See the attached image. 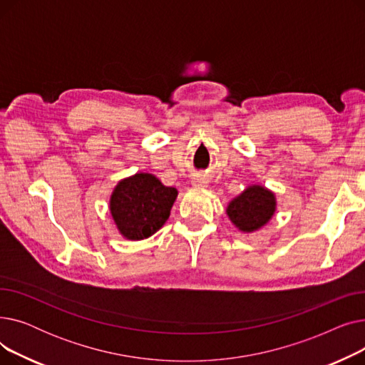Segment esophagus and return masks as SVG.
I'll return each mask as SVG.
<instances>
[{
  "label": "esophagus",
  "mask_w": 365,
  "mask_h": 365,
  "mask_svg": "<svg viewBox=\"0 0 365 365\" xmlns=\"http://www.w3.org/2000/svg\"><path fill=\"white\" fill-rule=\"evenodd\" d=\"M190 183H192V186H195V187H205L208 180L202 176H194L192 180H190Z\"/></svg>",
  "instance_id": "obj_1"
}]
</instances>
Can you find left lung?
Segmentation results:
<instances>
[{"instance_id":"8db88e82","label":"left lung","mask_w":365,"mask_h":365,"mask_svg":"<svg viewBox=\"0 0 365 365\" xmlns=\"http://www.w3.org/2000/svg\"><path fill=\"white\" fill-rule=\"evenodd\" d=\"M275 212V194L262 185L247 186L226 207L229 220L244 234L259 231L274 217Z\"/></svg>"}]
</instances>
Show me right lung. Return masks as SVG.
I'll list each match as a JSON object with an SVG mask.
<instances>
[{
	"label": "right lung",
	"instance_id": "add662e5",
	"mask_svg": "<svg viewBox=\"0 0 365 365\" xmlns=\"http://www.w3.org/2000/svg\"><path fill=\"white\" fill-rule=\"evenodd\" d=\"M176 198V187L164 186L150 173L140 171L113 187L109 212L125 240L140 241L160 231Z\"/></svg>",
	"mask_w": 365,
	"mask_h": 365
}]
</instances>
